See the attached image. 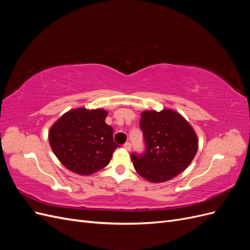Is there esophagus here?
Segmentation results:
<instances>
[{
	"label": "esophagus",
	"instance_id": "esophagus-1",
	"mask_svg": "<svg viewBox=\"0 0 250 250\" xmlns=\"http://www.w3.org/2000/svg\"><path fill=\"white\" fill-rule=\"evenodd\" d=\"M123 147H124L126 150L129 151V150L131 149V144H130L129 142H126V143L124 144V145H123Z\"/></svg>",
	"mask_w": 250,
	"mask_h": 250
}]
</instances>
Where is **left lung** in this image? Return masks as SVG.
<instances>
[{"mask_svg": "<svg viewBox=\"0 0 250 250\" xmlns=\"http://www.w3.org/2000/svg\"><path fill=\"white\" fill-rule=\"evenodd\" d=\"M140 127L145 151L131 153L134 169L150 183H164L187 169L196 155L198 139L192 126L171 109L146 110Z\"/></svg>", "mask_w": 250, "mask_h": 250, "instance_id": "1", "label": "left lung"}]
</instances>
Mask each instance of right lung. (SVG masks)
Returning a JSON list of instances; mask_svg holds the SVG:
<instances>
[{"instance_id": "add662e5", "label": "right lung", "mask_w": 250, "mask_h": 250, "mask_svg": "<svg viewBox=\"0 0 250 250\" xmlns=\"http://www.w3.org/2000/svg\"><path fill=\"white\" fill-rule=\"evenodd\" d=\"M104 109L76 108L65 112L51 127L53 152L66 169L89 175L109 164L120 147L113 142L112 127L105 123Z\"/></svg>"}]
</instances>
